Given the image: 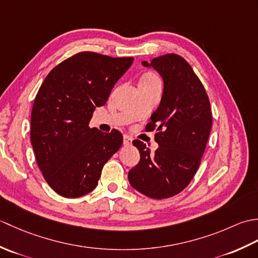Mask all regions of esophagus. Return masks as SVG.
Segmentation results:
<instances>
[{"mask_svg":"<svg viewBox=\"0 0 258 258\" xmlns=\"http://www.w3.org/2000/svg\"><path fill=\"white\" fill-rule=\"evenodd\" d=\"M132 141H133V139L131 138L130 135L124 134V140H123L124 145H131V144H132Z\"/></svg>","mask_w":258,"mask_h":258,"instance_id":"esophagus-1","label":"esophagus"}]
</instances>
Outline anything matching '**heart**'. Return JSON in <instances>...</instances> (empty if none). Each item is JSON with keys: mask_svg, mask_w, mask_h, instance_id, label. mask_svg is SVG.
Returning a JSON list of instances; mask_svg holds the SVG:
<instances>
[{"mask_svg": "<svg viewBox=\"0 0 258 258\" xmlns=\"http://www.w3.org/2000/svg\"><path fill=\"white\" fill-rule=\"evenodd\" d=\"M142 80H144V81H154V80H158V78L154 73H146L145 75H143V78H142Z\"/></svg>", "mask_w": 258, "mask_h": 258, "instance_id": "b5f03b06", "label": "heart"}]
</instances>
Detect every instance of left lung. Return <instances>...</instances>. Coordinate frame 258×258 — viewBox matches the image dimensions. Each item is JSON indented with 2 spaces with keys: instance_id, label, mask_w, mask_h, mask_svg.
I'll return each mask as SVG.
<instances>
[{
  "instance_id": "8db88e82",
  "label": "left lung",
  "mask_w": 258,
  "mask_h": 258,
  "mask_svg": "<svg viewBox=\"0 0 258 258\" xmlns=\"http://www.w3.org/2000/svg\"><path fill=\"white\" fill-rule=\"evenodd\" d=\"M150 65L162 75L164 92L145 130L155 132L160 146L151 153L143 142L133 141L141 158L128 172V180L140 193L162 200L180 193L193 179L206 149L213 115L205 87L184 57L168 53L153 58Z\"/></svg>"
}]
</instances>
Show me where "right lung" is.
Wrapping results in <instances>:
<instances>
[{"instance_id": "add662e5", "label": "right lung", "mask_w": 258, "mask_h": 258, "mask_svg": "<svg viewBox=\"0 0 258 258\" xmlns=\"http://www.w3.org/2000/svg\"><path fill=\"white\" fill-rule=\"evenodd\" d=\"M133 59L80 52L52 69L38 89L31 143L43 176L58 195L76 199L92 191L122 145L117 130L103 133L89 124Z\"/></svg>"}]
</instances>
